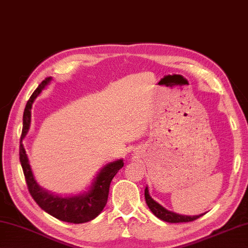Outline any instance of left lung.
<instances>
[{
    "label": "left lung",
    "mask_w": 248,
    "mask_h": 248,
    "mask_svg": "<svg viewBox=\"0 0 248 248\" xmlns=\"http://www.w3.org/2000/svg\"><path fill=\"white\" fill-rule=\"evenodd\" d=\"M145 201L148 208L151 209L152 213L154 214L157 218H159L160 220H163V221H166V222H170V223L190 222V221H193V220H196L197 218L202 217V216L204 215V214H201L197 216H184V215L175 214L173 211L166 209L165 207H163L159 204V202H157L156 201L152 199L147 186L145 187Z\"/></svg>",
    "instance_id": "left-lung-1"
}]
</instances>
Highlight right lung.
<instances>
[{
    "label": "right lung",
    "instance_id": "obj_1",
    "mask_svg": "<svg viewBox=\"0 0 248 248\" xmlns=\"http://www.w3.org/2000/svg\"><path fill=\"white\" fill-rule=\"evenodd\" d=\"M51 81L52 77L43 80L26 104L24 118H22V124L24 125H22L19 146L20 164L22 170H24L30 194L44 211H46L47 214L61 220V221L84 223L95 219L104 209L107 200H108L110 182L116 173L118 172V170L124 167V159H117L109 164H106L96 173L91 186L87 188V191L77 195L61 196L53 194L52 192L39 186L33 175L32 169H31L28 155H27L22 141L29 131L31 124V108H32L35 98L40 95L42 90L46 89Z\"/></svg>",
    "mask_w": 248,
    "mask_h": 248
}]
</instances>
